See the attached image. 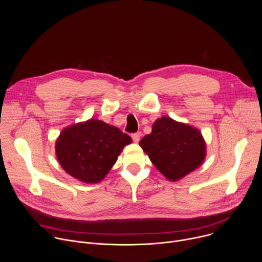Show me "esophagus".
<instances>
[{"instance_id": "esophagus-1", "label": "esophagus", "mask_w": 262, "mask_h": 262, "mask_svg": "<svg viewBox=\"0 0 262 262\" xmlns=\"http://www.w3.org/2000/svg\"><path fill=\"white\" fill-rule=\"evenodd\" d=\"M132 138L134 140V142L138 143L140 141V138H141V133H135V134H132Z\"/></svg>"}]
</instances>
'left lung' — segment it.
<instances>
[{"mask_svg": "<svg viewBox=\"0 0 262 262\" xmlns=\"http://www.w3.org/2000/svg\"><path fill=\"white\" fill-rule=\"evenodd\" d=\"M140 145L157 169L172 181L198 168L206 154L198 129L169 117L158 119L151 134L146 135Z\"/></svg>", "mask_w": 262, "mask_h": 262, "instance_id": "left-lung-1", "label": "left lung"}]
</instances>
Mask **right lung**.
<instances>
[{
  "mask_svg": "<svg viewBox=\"0 0 262 262\" xmlns=\"http://www.w3.org/2000/svg\"><path fill=\"white\" fill-rule=\"evenodd\" d=\"M132 138L118 127L96 119L65 128L57 140L56 155L63 169L87 183L103 179Z\"/></svg>",
  "mask_w": 262,
  "mask_h": 262,
  "instance_id": "add662e5",
  "label": "right lung"
}]
</instances>
